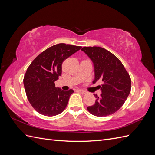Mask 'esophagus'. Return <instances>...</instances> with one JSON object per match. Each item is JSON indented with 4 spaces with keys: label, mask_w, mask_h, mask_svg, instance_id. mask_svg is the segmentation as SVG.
Here are the masks:
<instances>
[{
    "label": "esophagus",
    "mask_w": 155,
    "mask_h": 155,
    "mask_svg": "<svg viewBox=\"0 0 155 155\" xmlns=\"http://www.w3.org/2000/svg\"><path fill=\"white\" fill-rule=\"evenodd\" d=\"M78 91L79 92H80V93L83 94H86V93H87V92H86L85 91L82 90V89H78Z\"/></svg>",
    "instance_id": "esophagus-1"
}]
</instances>
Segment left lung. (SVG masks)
<instances>
[{
	"instance_id": "1",
	"label": "left lung",
	"mask_w": 155,
	"mask_h": 155,
	"mask_svg": "<svg viewBox=\"0 0 155 155\" xmlns=\"http://www.w3.org/2000/svg\"><path fill=\"white\" fill-rule=\"evenodd\" d=\"M84 51L93 63L96 83L101 91L100 97L94 94L95 104L87 107L88 110L96 116L103 117L114 113L124 105L129 95L131 80L128 72L118 58L106 49L99 46L83 47Z\"/></svg>"
}]
</instances>
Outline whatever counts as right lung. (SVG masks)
Listing matches in <instances>:
<instances>
[{
  "instance_id": "right-lung-1",
  "label": "right lung",
  "mask_w": 155,
  "mask_h": 155,
  "mask_svg": "<svg viewBox=\"0 0 155 155\" xmlns=\"http://www.w3.org/2000/svg\"><path fill=\"white\" fill-rule=\"evenodd\" d=\"M81 46L60 43L45 50L33 61L23 79L28 100L39 113L54 116L66 108L72 89L63 91L54 82L62 73V63Z\"/></svg>"
}]
</instances>
